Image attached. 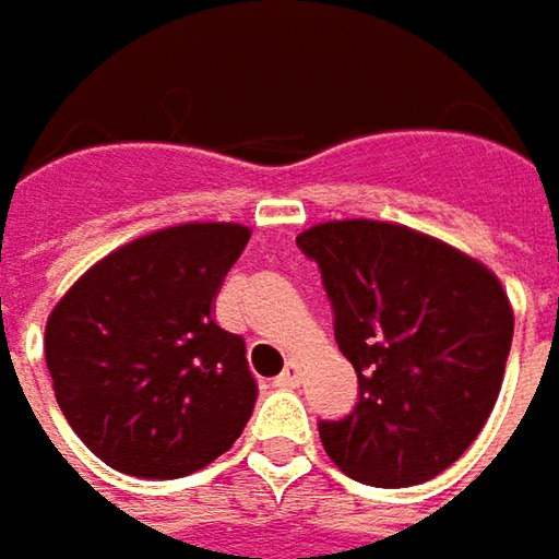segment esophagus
Listing matches in <instances>:
<instances>
[{
    "instance_id": "34e87169",
    "label": "esophagus",
    "mask_w": 559,
    "mask_h": 559,
    "mask_svg": "<svg viewBox=\"0 0 559 559\" xmlns=\"http://www.w3.org/2000/svg\"><path fill=\"white\" fill-rule=\"evenodd\" d=\"M298 382H301V370H298V364H292L289 360L286 370L276 376V385H280V389H295Z\"/></svg>"
}]
</instances>
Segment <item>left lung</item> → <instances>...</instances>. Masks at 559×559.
<instances>
[{
    "label": "left lung",
    "mask_w": 559,
    "mask_h": 559,
    "mask_svg": "<svg viewBox=\"0 0 559 559\" xmlns=\"http://www.w3.org/2000/svg\"><path fill=\"white\" fill-rule=\"evenodd\" d=\"M298 248L320 267L357 404L320 419V441L357 483H429L483 432L513 342L498 276L407 226L333 221Z\"/></svg>",
    "instance_id": "obj_1"
}]
</instances>
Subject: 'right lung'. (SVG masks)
<instances>
[{
	"instance_id": "1",
	"label": "right lung",
	"mask_w": 559,
	"mask_h": 559,
	"mask_svg": "<svg viewBox=\"0 0 559 559\" xmlns=\"http://www.w3.org/2000/svg\"><path fill=\"white\" fill-rule=\"evenodd\" d=\"M248 226L183 224L86 270L46 323L55 401L111 469L180 479L242 436L258 401L242 335L211 305Z\"/></svg>"
}]
</instances>
